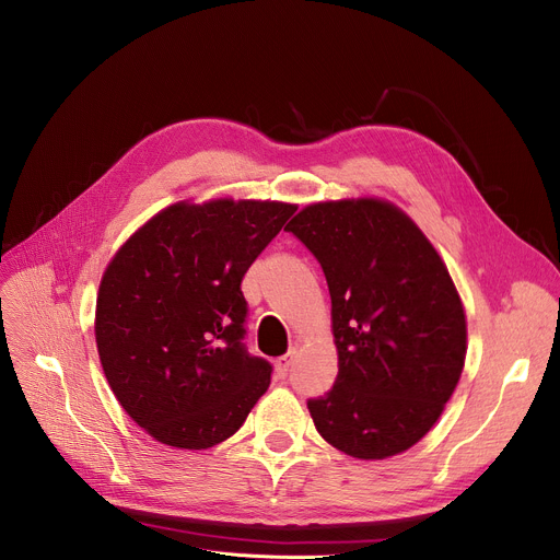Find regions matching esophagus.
Instances as JSON below:
<instances>
[{
    "instance_id": "obj_1",
    "label": "esophagus",
    "mask_w": 560,
    "mask_h": 560,
    "mask_svg": "<svg viewBox=\"0 0 560 560\" xmlns=\"http://www.w3.org/2000/svg\"><path fill=\"white\" fill-rule=\"evenodd\" d=\"M291 361H293V352H287L284 357H280V359L276 361V374H278L280 378L287 376V372H289V368H291Z\"/></svg>"
}]
</instances>
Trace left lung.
I'll list each match as a JSON object with an SVG mask.
<instances>
[{
	"instance_id": "8db88e82",
	"label": "left lung",
	"mask_w": 560,
	"mask_h": 560,
	"mask_svg": "<svg viewBox=\"0 0 560 560\" xmlns=\"http://www.w3.org/2000/svg\"><path fill=\"white\" fill-rule=\"evenodd\" d=\"M284 231L316 257L331 295L338 374L307 401L316 430L359 459L408 451L442 415L466 357L464 310L442 257L378 199L307 206Z\"/></svg>"
}]
</instances>
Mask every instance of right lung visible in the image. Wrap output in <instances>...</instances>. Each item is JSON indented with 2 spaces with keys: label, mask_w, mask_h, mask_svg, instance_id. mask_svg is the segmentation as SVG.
<instances>
[{
  "label": "right lung",
  "mask_w": 560,
  "mask_h": 560,
  "mask_svg": "<svg viewBox=\"0 0 560 560\" xmlns=\"http://www.w3.org/2000/svg\"><path fill=\"white\" fill-rule=\"evenodd\" d=\"M293 212L278 201L170 206L107 267L101 363L125 412L156 442L220 444L267 393L273 368L246 350L242 278Z\"/></svg>",
  "instance_id": "1"
}]
</instances>
